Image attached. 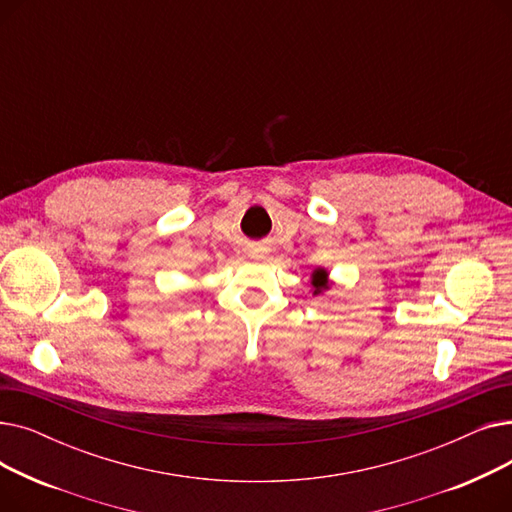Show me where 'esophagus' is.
I'll return each mask as SVG.
<instances>
[{
  "instance_id": "1",
  "label": "esophagus",
  "mask_w": 512,
  "mask_h": 512,
  "mask_svg": "<svg viewBox=\"0 0 512 512\" xmlns=\"http://www.w3.org/2000/svg\"><path fill=\"white\" fill-rule=\"evenodd\" d=\"M255 259H263V255H255Z\"/></svg>"
}]
</instances>
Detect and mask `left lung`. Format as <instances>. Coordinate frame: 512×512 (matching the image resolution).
<instances>
[{"label":"left lung","instance_id":"1","mask_svg":"<svg viewBox=\"0 0 512 512\" xmlns=\"http://www.w3.org/2000/svg\"><path fill=\"white\" fill-rule=\"evenodd\" d=\"M311 292L313 297H317V294H324L326 290H330L332 282H330V272L324 270V267H317V270H313L311 274Z\"/></svg>","mask_w":512,"mask_h":512}]
</instances>
